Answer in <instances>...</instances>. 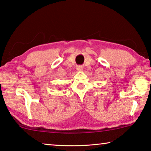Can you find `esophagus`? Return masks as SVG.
I'll return each instance as SVG.
<instances>
[{
  "label": "esophagus",
  "mask_w": 151,
  "mask_h": 151,
  "mask_svg": "<svg viewBox=\"0 0 151 151\" xmlns=\"http://www.w3.org/2000/svg\"><path fill=\"white\" fill-rule=\"evenodd\" d=\"M76 69H77L78 71H82L83 70V67L82 66H78L76 67Z\"/></svg>",
  "instance_id": "34e87169"
}]
</instances>
